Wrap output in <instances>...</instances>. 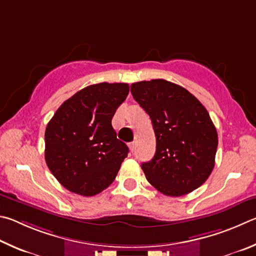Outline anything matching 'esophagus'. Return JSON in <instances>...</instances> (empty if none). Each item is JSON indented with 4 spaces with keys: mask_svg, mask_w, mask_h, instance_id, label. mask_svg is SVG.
<instances>
[{
    "mask_svg": "<svg viewBox=\"0 0 256 256\" xmlns=\"http://www.w3.org/2000/svg\"><path fill=\"white\" fill-rule=\"evenodd\" d=\"M135 148H136V142H130V144H129V150H130L132 153H134V150H135Z\"/></svg>",
    "mask_w": 256,
    "mask_h": 256,
    "instance_id": "obj_1",
    "label": "esophagus"
}]
</instances>
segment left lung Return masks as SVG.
<instances>
[{
    "label": "left lung",
    "instance_id": "8db88e82",
    "mask_svg": "<svg viewBox=\"0 0 256 256\" xmlns=\"http://www.w3.org/2000/svg\"><path fill=\"white\" fill-rule=\"evenodd\" d=\"M130 92L148 114L156 152L142 163L160 194L180 196L202 186L214 166L218 135L206 108L188 90L165 80L132 83Z\"/></svg>",
    "mask_w": 256,
    "mask_h": 256
}]
</instances>
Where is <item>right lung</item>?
I'll return each mask as SVG.
<instances>
[{"label":"right lung","instance_id":"1","mask_svg":"<svg viewBox=\"0 0 256 256\" xmlns=\"http://www.w3.org/2000/svg\"><path fill=\"white\" fill-rule=\"evenodd\" d=\"M129 93L127 83L88 85L58 108L44 132V160L67 190L92 196L109 186L128 155L111 120Z\"/></svg>","mask_w":256,"mask_h":256}]
</instances>
